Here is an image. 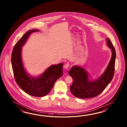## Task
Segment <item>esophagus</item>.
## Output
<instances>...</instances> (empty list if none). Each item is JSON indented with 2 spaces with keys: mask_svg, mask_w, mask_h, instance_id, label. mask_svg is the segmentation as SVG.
Returning a JSON list of instances; mask_svg holds the SVG:
<instances>
[{
  "mask_svg": "<svg viewBox=\"0 0 127 127\" xmlns=\"http://www.w3.org/2000/svg\"><path fill=\"white\" fill-rule=\"evenodd\" d=\"M70 66V65L69 64H68V63H67V64H65L64 65V69H67Z\"/></svg>",
  "mask_w": 127,
  "mask_h": 127,
  "instance_id": "1",
  "label": "esophagus"
}]
</instances>
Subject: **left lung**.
Instances as JSON below:
<instances>
[{
    "label": "left lung",
    "instance_id": "left-lung-1",
    "mask_svg": "<svg viewBox=\"0 0 127 127\" xmlns=\"http://www.w3.org/2000/svg\"><path fill=\"white\" fill-rule=\"evenodd\" d=\"M107 41L108 46L112 50V55L105 72L99 78L95 81H89L86 71L78 66H73L68 72L73 78L70 91L76 97L89 98L96 97L105 89L112 81L114 73L116 52L110 39L107 38Z\"/></svg>",
    "mask_w": 127,
    "mask_h": 127
}]
</instances>
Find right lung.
I'll use <instances>...</instances> for the list:
<instances>
[{
    "mask_svg": "<svg viewBox=\"0 0 127 127\" xmlns=\"http://www.w3.org/2000/svg\"><path fill=\"white\" fill-rule=\"evenodd\" d=\"M38 31H28L17 42L12 53L11 63L15 80L19 87L28 95L41 97L50 92L55 82L62 76L63 64L51 65L38 77L32 78L27 74L22 61V47L31 33Z\"/></svg>",
    "mask_w": 127,
    "mask_h": 127,
    "instance_id": "right-lung-1",
    "label": "right lung"
}]
</instances>
